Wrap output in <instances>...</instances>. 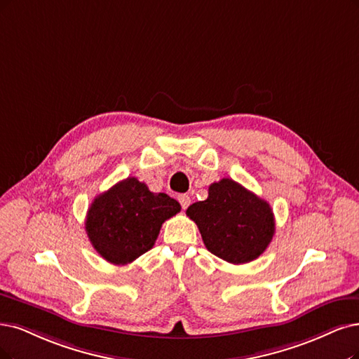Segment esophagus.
<instances>
[{
	"mask_svg": "<svg viewBox=\"0 0 359 359\" xmlns=\"http://www.w3.org/2000/svg\"><path fill=\"white\" fill-rule=\"evenodd\" d=\"M179 203H180V205H182V208L183 210H187L188 207H189V204H191V196L189 195H187V194H183V195H179Z\"/></svg>",
	"mask_w": 359,
	"mask_h": 359,
	"instance_id": "34e87169",
	"label": "esophagus"
}]
</instances>
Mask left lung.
Wrapping results in <instances>:
<instances>
[{"label": "left lung", "instance_id": "obj_1", "mask_svg": "<svg viewBox=\"0 0 359 359\" xmlns=\"http://www.w3.org/2000/svg\"><path fill=\"white\" fill-rule=\"evenodd\" d=\"M210 253L233 264L257 259L272 241L271 205L232 179L211 183L208 198L188 207Z\"/></svg>", "mask_w": 359, "mask_h": 359}]
</instances>
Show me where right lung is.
Segmentation results:
<instances>
[{"label": "right lung", "mask_w": 359, "mask_h": 359, "mask_svg": "<svg viewBox=\"0 0 359 359\" xmlns=\"http://www.w3.org/2000/svg\"><path fill=\"white\" fill-rule=\"evenodd\" d=\"M179 211L180 204L167 194H154L136 177H127L95 198L86 232L104 260L127 264L154 247L163 223Z\"/></svg>", "instance_id": "obj_1"}]
</instances>
